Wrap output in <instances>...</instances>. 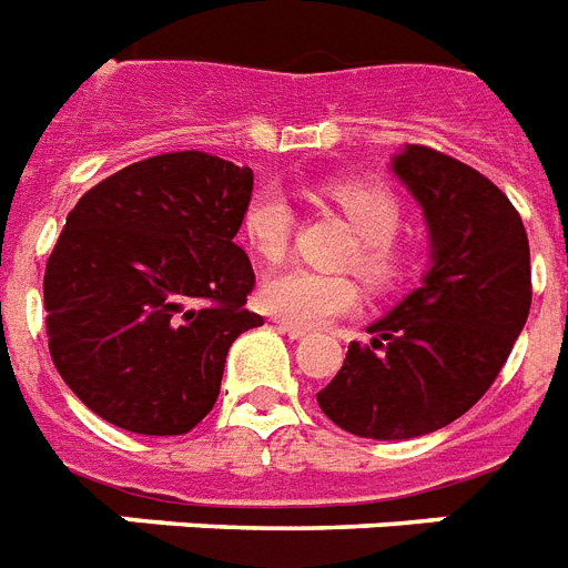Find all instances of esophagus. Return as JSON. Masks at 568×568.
<instances>
[{"label": "esophagus", "mask_w": 568, "mask_h": 568, "mask_svg": "<svg viewBox=\"0 0 568 568\" xmlns=\"http://www.w3.org/2000/svg\"><path fill=\"white\" fill-rule=\"evenodd\" d=\"M278 331H281V334H287L290 339H305L307 337L305 328H296V325H290V322H278Z\"/></svg>", "instance_id": "1"}]
</instances>
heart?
<instances>
[{"mask_svg":"<svg viewBox=\"0 0 568 568\" xmlns=\"http://www.w3.org/2000/svg\"><path fill=\"white\" fill-rule=\"evenodd\" d=\"M328 196L361 237L357 270L375 287H389L405 266V255L396 246V234L402 229V207L396 196L378 184L363 181L331 184ZM293 222L296 213L287 193L278 187H261L243 211V240L257 257L275 263L287 255ZM261 305L296 328H322L331 320L361 307V287L346 275L287 270L263 281Z\"/></svg>","mask_w":568,"mask_h":568,"instance_id":"1","label":"heart"}]
</instances>
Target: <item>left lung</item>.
<instances>
[{"mask_svg": "<svg viewBox=\"0 0 568 568\" xmlns=\"http://www.w3.org/2000/svg\"><path fill=\"white\" fill-rule=\"evenodd\" d=\"M389 172L422 207L430 263L316 402L355 437L413 439L452 425L496 381L528 320L530 252L510 199L478 170L405 146Z\"/></svg>", "mask_w": 568, "mask_h": 568, "instance_id": "8db88e82", "label": "left lung"}]
</instances>
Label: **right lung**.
<instances>
[{
  "label": "right lung",
  "instance_id": "1",
  "mask_svg": "<svg viewBox=\"0 0 568 568\" xmlns=\"http://www.w3.org/2000/svg\"><path fill=\"white\" fill-rule=\"evenodd\" d=\"M252 170L207 152L146 158L72 207L43 275L67 387L116 428L187 434L220 396L255 272L234 243Z\"/></svg>",
  "mask_w": 568,
  "mask_h": 568
}]
</instances>
